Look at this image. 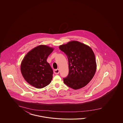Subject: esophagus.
I'll return each mask as SVG.
<instances>
[{"mask_svg": "<svg viewBox=\"0 0 123 123\" xmlns=\"http://www.w3.org/2000/svg\"><path fill=\"white\" fill-rule=\"evenodd\" d=\"M54 73H55V74H59V73H60V70H59V69H56L54 70Z\"/></svg>", "mask_w": 123, "mask_h": 123, "instance_id": "esophagus-1", "label": "esophagus"}]
</instances>
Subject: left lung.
I'll use <instances>...</instances> for the list:
<instances>
[{
	"mask_svg": "<svg viewBox=\"0 0 123 123\" xmlns=\"http://www.w3.org/2000/svg\"><path fill=\"white\" fill-rule=\"evenodd\" d=\"M67 55L69 74L63 82L74 90L86 86L94 76L97 70L95 54L87 45L76 41H69L59 46Z\"/></svg>",
	"mask_w": 123,
	"mask_h": 123,
	"instance_id": "left-lung-1",
	"label": "left lung"
}]
</instances>
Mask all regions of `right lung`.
Listing matches in <instances>:
<instances>
[{"label":"right lung","mask_w":123,"mask_h":123,"mask_svg":"<svg viewBox=\"0 0 123 123\" xmlns=\"http://www.w3.org/2000/svg\"><path fill=\"white\" fill-rule=\"evenodd\" d=\"M54 49L46 45H39L24 56L21 63V72L23 78L31 85L40 89L51 82L53 70L46 60Z\"/></svg>","instance_id":"1"}]
</instances>
